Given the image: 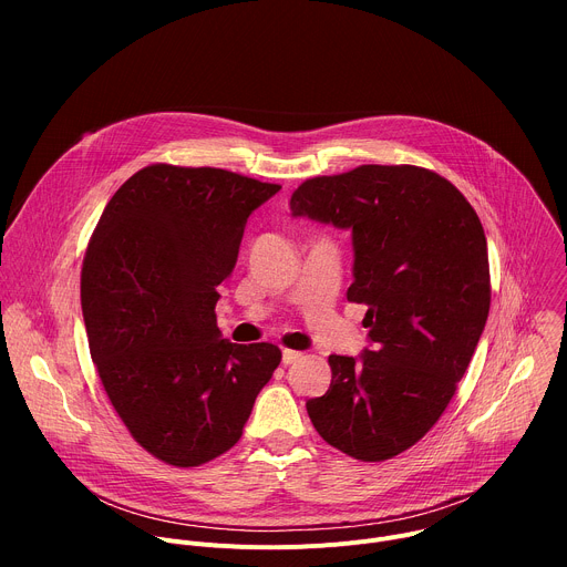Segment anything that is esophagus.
Listing matches in <instances>:
<instances>
[{
	"instance_id": "esophagus-1",
	"label": "esophagus",
	"mask_w": 567,
	"mask_h": 567,
	"mask_svg": "<svg viewBox=\"0 0 567 567\" xmlns=\"http://www.w3.org/2000/svg\"><path fill=\"white\" fill-rule=\"evenodd\" d=\"M298 359H302V352H296V350H282V363H285V365H291V363H296Z\"/></svg>"
}]
</instances>
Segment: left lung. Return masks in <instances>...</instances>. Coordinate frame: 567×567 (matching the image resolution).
I'll return each instance as SVG.
<instances>
[{"mask_svg":"<svg viewBox=\"0 0 567 567\" xmlns=\"http://www.w3.org/2000/svg\"><path fill=\"white\" fill-rule=\"evenodd\" d=\"M291 215L352 230L350 302L368 305L372 348L330 357V390L307 401L318 435L361 462L420 442L446 411L489 316L487 237L473 206L417 166L313 177Z\"/></svg>","mask_w":567,"mask_h":567,"instance_id":"1","label":"left lung"}]
</instances>
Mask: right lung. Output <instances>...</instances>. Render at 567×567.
I'll return each mask as SVG.
<instances>
[{
    "mask_svg": "<svg viewBox=\"0 0 567 567\" xmlns=\"http://www.w3.org/2000/svg\"><path fill=\"white\" fill-rule=\"evenodd\" d=\"M278 190L154 164L94 228L80 274L90 352L130 435L161 462L199 466L235 446L282 359L271 343L221 339L215 316L249 215Z\"/></svg>",
    "mask_w": 567,
    "mask_h": 567,
    "instance_id": "add662e5",
    "label": "right lung"
}]
</instances>
